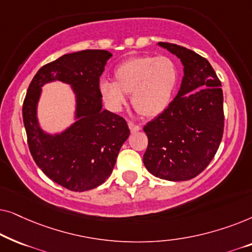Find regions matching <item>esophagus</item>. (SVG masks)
I'll return each mask as SVG.
<instances>
[{"label": "esophagus", "instance_id": "1", "mask_svg": "<svg viewBox=\"0 0 252 252\" xmlns=\"http://www.w3.org/2000/svg\"><path fill=\"white\" fill-rule=\"evenodd\" d=\"M128 127H129L130 132H132V133H136V132H139V130L141 129V127L139 125H135V124L132 123V122L128 123Z\"/></svg>", "mask_w": 252, "mask_h": 252}]
</instances>
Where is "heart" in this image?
I'll list each match as a JSON object with an SVG mask.
<instances>
[{"label": "heart", "instance_id": "obj_1", "mask_svg": "<svg viewBox=\"0 0 252 252\" xmlns=\"http://www.w3.org/2000/svg\"><path fill=\"white\" fill-rule=\"evenodd\" d=\"M179 82L177 64L166 56L142 55L129 58L115 70V81L103 79L99 94L112 112L123 111L130 95L140 115L154 118L170 106Z\"/></svg>", "mask_w": 252, "mask_h": 252}]
</instances>
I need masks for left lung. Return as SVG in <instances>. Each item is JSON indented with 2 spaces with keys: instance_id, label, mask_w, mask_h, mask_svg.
<instances>
[{
  "instance_id": "1",
  "label": "left lung",
  "mask_w": 252,
  "mask_h": 252,
  "mask_svg": "<svg viewBox=\"0 0 252 252\" xmlns=\"http://www.w3.org/2000/svg\"><path fill=\"white\" fill-rule=\"evenodd\" d=\"M184 65L177 96L165 111L143 127L147 170L168 181L198 175L213 159L223 133L221 82L204 57L178 44L158 42Z\"/></svg>"
}]
</instances>
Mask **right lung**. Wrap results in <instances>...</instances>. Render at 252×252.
Masks as SVG:
<instances>
[{
    "label": "right lung",
    "instance_id": "1",
    "mask_svg": "<svg viewBox=\"0 0 252 252\" xmlns=\"http://www.w3.org/2000/svg\"><path fill=\"white\" fill-rule=\"evenodd\" d=\"M111 56L106 50L65 54L41 67L27 89L23 120L31 155L48 178L68 190L86 191L102 185L129 136L126 120L103 110L99 77ZM55 81L72 89L75 123L62 132L48 133L39 125L37 105L43 86Z\"/></svg>",
    "mask_w": 252,
    "mask_h": 252
}]
</instances>
